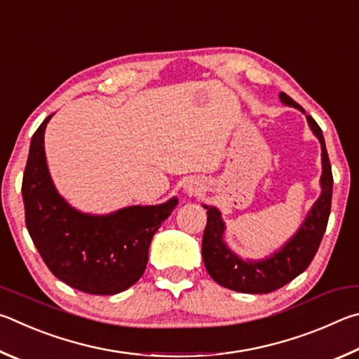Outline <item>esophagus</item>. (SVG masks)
<instances>
[{
	"label": "esophagus",
	"instance_id": "esophagus-1",
	"mask_svg": "<svg viewBox=\"0 0 359 359\" xmlns=\"http://www.w3.org/2000/svg\"><path fill=\"white\" fill-rule=\"evenodd\" d=\"M187 191H191V192H194V189H192V187H189V189H187Z\"/></svg>",
	"mask_w": 359,
	"mask_h": 359
}]
</instances>
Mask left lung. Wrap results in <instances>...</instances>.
<instances>
[{"instance_id":"obj_1","label":"left lung","mask_w":359,"mask_h":359,"mask_svg":"<svg viewBox=\"0 0 359 359\" xmlns=\"http://www.w3.org/2000/svg\"><path fill=\"white\" fill-rule=\"evenodd\" d=\"M280 100L304 111L303 107L285 93H280ZM307 121L322 143V196L312 206L311 215L301 225L298 233L292 238L290 243L285 244V248H282L280 252L263 262H244L238 259L222 241L224 222L221 212L203 205V208L208 210L206 211L208 222L202 241L203 262L211 278L222 287L241 293H271L303 273L316 257L331 212L332 172L322 129L309 115Z\"/></svg>"}]
</instances>
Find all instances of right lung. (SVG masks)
<instances>
[{"label": "right lung", "instance_id": "right-lung-1", "mask_svg": "<svg viewBox=\"0 0 359 359\" xmlns=\"http://www.w3.org/2000/svg\"><path fill=\"white\" fill-rule=\"evenodd\" d=\"M43 119L31 138L22 181L25 222L47 268L65 284L90 294H115L142 278L151 240L178 200L157 206H129L110 216L72 210L50 180Z\"/></svg>", "mask_w": 359, "mask_h": 359}]
</instances>
